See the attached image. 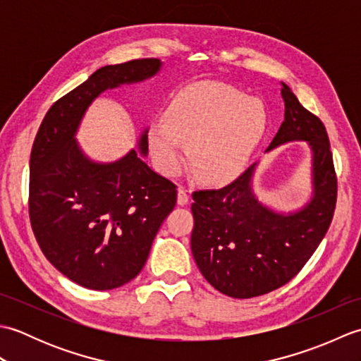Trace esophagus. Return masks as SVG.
<instances>
[{
  "mask_svg": "<svg viewBox=\"0 0 361 361\" xmlns=\"http://www.w3.org/2000/svg\"><path fill=\"white\" fill-rule=\"evenodd\" d=\"M178 204L180 206H186L189 203V194L185 188H178Z\"/></svg>",
  "mask_w": 361,
  "mask_h": 361,
  "instance_id": "1",
  "label": "esophagus"
}]
</instances>
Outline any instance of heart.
<instances>
[{
  "label": "heart",
  "mask_w": 361,
  "mask_h": 361,
  "mask_svg": "<svg viewBox=\"0 0 361 361\" xmlns=\"http://www.w3.org/2000/svg\"><path fill=\"white\" fill-rule=\"evenodd\" d=\"M265 127L267 111L257 97L225 83H195L173 97L164 121L150 126L149 145L163 173L180 171L185 142L197 178L224 183L243 171Z\"/></svg>",
  "instance_id": "obj_1"
}]
</instances>
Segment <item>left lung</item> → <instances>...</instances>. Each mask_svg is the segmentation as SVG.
<instances>
[{"mask_svg": "<svg viewBox=\"0 0 361 361\" xmlns=\"http://www.w3.org/2000/svg\"><path fill=\"white\" fill-rule=\"evenodd\" d=\"M281 94L286 118L267 152L290 141L310 144L315 189L310 203L290 216L265 208L251 192L256 164L231 185L192 194L190 248L197 267L214 288L237 299L265 295L293 279L323 240L335 212L338 185L326 127L283 82Z\"/></svg>", "mask_w": 361, "mask_h": 361, "instance_id": "8db88e82", "label": "left lung"}]
</instances>
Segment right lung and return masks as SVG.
I'll return each mask as SVG.
<instances>
[{
  "label": "right lung",
  "mask_w": 361,
  "mask_h": 361,
  "mask_svg": "<svg viewBox=\"0 0 361 361\" xmlns=\"http://www.w3.org/2000/svg\"><path fill=\"white\" fill-rule=\"evenodd\" d=\"M158 59L102 66L60 97L38 128L29 164V219L38 247L68 279L111 290L136 278L152 242L176 203V186L132 150L111 164L83 155L74 135L106 88L157 74ZM140 149L147 153V135Z\"/></svg>",
  "instance_id": "1"
}]
</instances>
